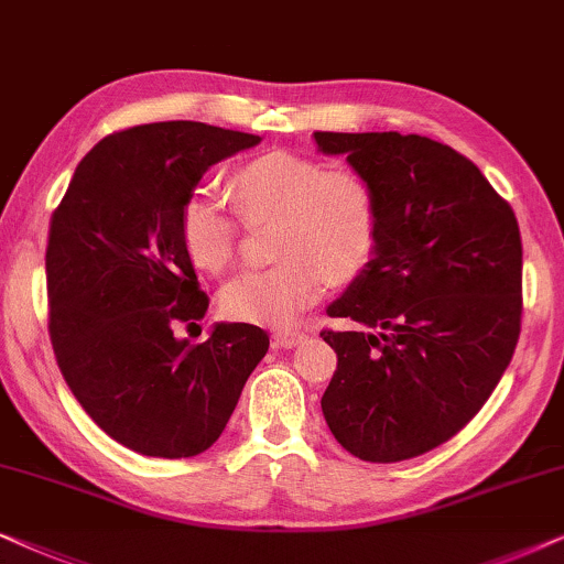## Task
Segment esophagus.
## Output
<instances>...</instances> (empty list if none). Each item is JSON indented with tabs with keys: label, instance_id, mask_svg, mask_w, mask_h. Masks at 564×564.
I'll return each mask as SVG.
<instances>
[{
	"label": "esophagus",
	"instance_id": "1",
	"mask_svg": "<svg viewBox=\"0 0 564 564\" xmlns=\"http://www.w3.org/2000/svg\"><path fill=\"white\" fill-rule=\"evenodd\" d=\"M304 333L302 329H278V333H273V343L278 345V348H294V345H299L304 340Z\"/></svg>",
	"mask_w": 564,
	"mask_h": 564
}]
</instances>
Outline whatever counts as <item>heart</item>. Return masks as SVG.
<instances>
[{"instance_id":"heart-1","label":"heart","mask_w":564,"mask_h":564,"mask_svg":"<svg viewBox=\"0 0 564 564\" xmlns=\"http://www.w3.org/2000/svg\"><path fill=\"white\" fill-rule=\"evenodd\" d=\"M227 191L247 224L275 221V265L239 275L221 291L227 319L286 327L317 304L325 283L356 281L379 245V193L356 167L270 149L239 162ZM180 245L195 268L219 275L239 252L237 216L206 195L180 208Z\"/></svg>"}]
</instances>
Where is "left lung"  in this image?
<instances>
[{"label": "left lung", "mask_w": 564, "mask_h": 564, "mask_svg": "<svg viewBox=\"0 0 564 564\" xmlns=\"http://www.w3.org/2000/svg\"><path fill=\"white\" fill-rule=\"evenodd\" d=\"M379 193V245L322 329L337 369L322 412L345 452L392 464L446 444L513 358L523 247L513 208L467 156L417 133L314 131Z\"/></svg>", "instance_id": "left-lung-1"}]
</instances>
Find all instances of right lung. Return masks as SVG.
<instances>
[{
	"label": "right lung",
	"instance_id": "right-lung-1",
	"mask_svg": "<svg viewBox=\"0 0 564 564\" xmlns=\"http://www.w3.org/2000/svg\"><path fill=\"white\" fill-rule=\"evenodd\" d=\"M260 137L195 120L110 133L77 164L51 214L48 333L66 384L89 417L131 452L204 454L227 427L265 329L204 319L208 296L180 245V208L212 164Z\"/></svg>",
	"mask_w": 564,
	"mask_h": 564
}]
</instances>
